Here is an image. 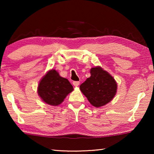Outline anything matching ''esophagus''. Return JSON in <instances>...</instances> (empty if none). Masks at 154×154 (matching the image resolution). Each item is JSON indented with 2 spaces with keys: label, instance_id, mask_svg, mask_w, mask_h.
Instances as JSON below:
<instances>
[{
  "label": "esophagus",
  "instance_id": "1",
  "mask_svg": "<svg viewBox=\"0 0 154 154\" xmlns=\"http://www.w3.org/2000/svg\"><path fill=\"white\" fill-rule=\"evenodd\" d=\"M73 85H74V86H75V87H77V86H79V82H73Z\"/></svg>",
  "mask_w": 154,
  "mask_h": 154
}]
</instances>
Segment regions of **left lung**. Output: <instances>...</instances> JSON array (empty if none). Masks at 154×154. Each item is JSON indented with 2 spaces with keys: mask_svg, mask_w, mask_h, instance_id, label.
I'll return each instance as SVG.
<instances>
[{
  "mask_svg": "<svg viewBox=\"0 0 154 154\" xmlns=\"http://www.w3.org/2000/svg\"><path fill=\"white\" fill-rule=\"evenodd\" d=\"M91 76L80 85V90L90 104L100 107L110 102L117 92L118 85L111 75L100 66L90 69Z\"/></svg>",
  "mask_w": 154,
  "mask_h": 154,
  "instance_id": "left-lung-1",
  "label": "left lung"
}]
</instances>
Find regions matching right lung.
<instances>
[{
	"mask_svg": "<svg viewBox=\"0 0 154 154\" xmlns=\"http://www.w3.org/2000/svg\"><path fill=\"white\" fill-rule=\"evenodd\" d=\"M72 90L73 87L69 80L60 76L56 70L51 69L41 79L37 92L43 102L58 106Z\"/></svg>",
	"mask_w": 154,
	"mask_h": 154,
	"instance_id": "1",
	"label": "right lung"
}]
</instances>
